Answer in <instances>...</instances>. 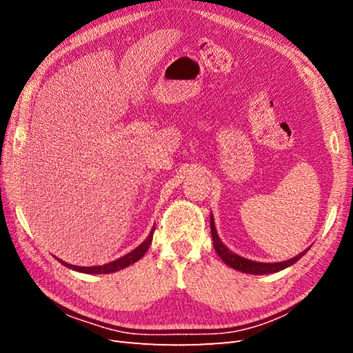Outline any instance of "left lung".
<instances>
[{
  "instance_id": "obj_1",
  "label": "left lung",
  "mask_w": 353,
  "mask_h": 353,
  "mask_svg": "<svg viewBox=\"0 0 353 353\" xmlns=\"http://www.w3.org/2000/svg\"><path fill=\"white\" fill-rule=\"evenodd\" d=\"M211 234H212V239H214V249L216 253H219V256L221 258L224 264H228L229 267L238 270V272L249 273V274H267V273L281 272V270L296 264V262L306 253V250H305L301 254H297L296 258H291L288 261H282V262H274V264H267V262H254V261L238 256L236 253H232L228 247L221 243L220 236L216 235L212 216H211Z\"/></svg>"
}]
</instances>
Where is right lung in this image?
Masks as SVG:
<instances>
[{"instance_id": "1", "label": "right lung", "mask_w": 353, "mask_h": 353, "mask_svg": "<svg viewBox=\"0 0 353 353\" xmlns=\"http://www.w3.org/2000/svg\"><path fill=\"white\" fill-rule=\"evenodd\" d=\"M153 232H154V228L153 230L150 232L148 238L145 239L144 243H142L139 247H137V249L132 250L130 253H127L125 256H121L117 261H112L109 262V264H104V265H97V267H77V265H71V264H66V262L61 261L63 265L70 267L72 270H77V272H81V273H94V274H106V273H114V272H118V270H123L125 267H129L132 264H134V262L139 261L142 256H144L145 252L148 250L150 244H152V239H153Z\"/></svg>"}]
</instances>
